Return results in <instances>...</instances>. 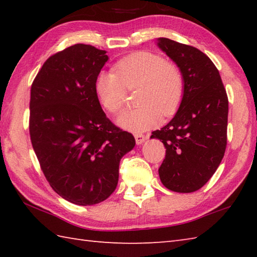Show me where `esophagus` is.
Returning <instances> with one entry per match:
<instances>
[{"label": "esophagus", "mask_w": 257, "mask_h": 257, "mask_svg": "<svg viewBox=\"0 0 257 257\" xmlns=\"http://www.w3.org/2000/svg\"><path fill=\"white\" fill-rule=\"evenodd\" d=\"M135 139H136V144L141 145L143 143H145L146 136L143 135V134H136L135 135Z\"/></svg>", "instance_id": "34e87169"}]
</instances>
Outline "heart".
Segmentation results:
<instances>
[{
  "label": "heart",
  "mask_w": 257,
  "mask_h": 257,
  "mask_svg": "<svg viewBox=\"0 0 257 257\" xmlns=\"http://www.w3.org/2000/svg\"><path fill=\"white\" fill-rule=\"evenodd\" d=\"M114 72H100L95 81L96 94L108 111L118 112L128 90L140 88L139 107L123 111L117 119L120 127L141 133L154 127L163 116L177 111L183 97V76L176 64L159 54L138 52L114 64Z\"/></svg>",
  "instance_id": "1"
}]
</instances>
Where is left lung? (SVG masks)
<instances>
[{
  "label": "left lung",
  "mask_w": 257,
  "mask_h": 257,
  "mask_svg": "<svg viewBox=\"0 0 257 257\" xmlns=\"http://www.w3.org/2000/svg\"><path fill=\"white\" fill-rule=\"evenodd\" d=\"M157 41L181 70L184 83L177 113L151 135L166 148L159 177L174 192H194L209 181L224 157L227 95L219 70L204 53L166 37Z\"/></svg>",
  "instance_id": "1"
}]
</instances>
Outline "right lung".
Segmentation results:
<instances>
[{"label":"right lung","mask_w":257,"mask_h":257,"mask_svg":"<svg viewBox=\"0 0 257 257\" xmlns=\"http://www.w3.org/2000/svg\"><path fill=\"white\" fill-rule=\"evenodd\" d=\"M107 61L106 51L75 44L48 58L31 88L33 149L53 190L77 205L110 196L120 160L136 145L98 100L95 81Z\"/></svg>","instance_id":"right-lung-1"}]
</instances>
